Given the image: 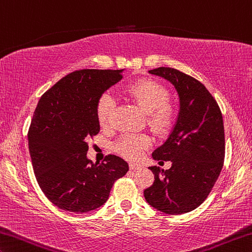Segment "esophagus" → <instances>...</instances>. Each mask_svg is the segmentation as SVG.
<instances>
[{"label":"esophagus","instance_id":"1","mask_svg":"<svg viewBox=\"0 0 252 252\" xmlns=\"http://www.w3.org/2000/svg\"><path fill=\"white\" fill-rule=\"evenodd\" d=\"M129 168H130L131 170H134V171H135V170H139V169H141L142 166L138 165V164H135V163H130V164H129Z\"/></svg>","mask_w":252,"mask_h":252}]
</instances>
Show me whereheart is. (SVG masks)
<instances>
[{"instance_id":"heart-1","label":"heart","mask_w":252,"mask_h":252,"mask_svg":"<svg viewBox=\"0 0 252 252\" xmlns=\"http://www.w3.org/2000/svg\"><path fill=\"white\" fill-rule=\"evenodd\" d=\"M127 94L143 113L148 115V124L156 133L164 134L170 129L175 113L168 103L169 92L163 86L152 80L139 81L128 87ZM115 108L116 98L113 92L102 94L96 103V118L100 125H109ZM150 145L151 139L146 135L126 134L116 143V150L127 158L137 160Z\"/></svg>"}]
</instances>
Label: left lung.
Returning a JSON list of instances; mask_svg holds the SVG:
<instances>
[{"label":"left lung","mask_w":252,"mask_h":252,"mask_svg":"<svg viewBox=\"0 0 252 252\" xmlns=\"http://www.w3.org/2000/svg\"><path fill=\"white\" fill-rule=\"evenodd\" d=\"M149 73L175 87L180 108L169 137L152 153L154 160L171 161V168L150 166L154 183L145 189L144 197L165 214H185L207 198L222 170L225 156L222 113L204 84L193 77L171 67Z\"/></svg>","instance_id":"1"}]
</instances>
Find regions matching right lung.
<instances>
[{"label":"right lung","mask_w":252,"mask_h":252,"mask_svg":"<svg viewBox=\"0 0 252 252\" xmlns=\"http://www.w3.org/2000/svg\"><path fill=\"white\" fill-rule=\"evenodd\" d=\"M124 69H80L41 95L28 131L34 176L45 196L61 210L87 213L107 202L114 183L128 163L109 154L94 163L89 139L99 133L96 103L123 79Z\"/></svg>","instance_id":"add662e5"}]
</instances>
